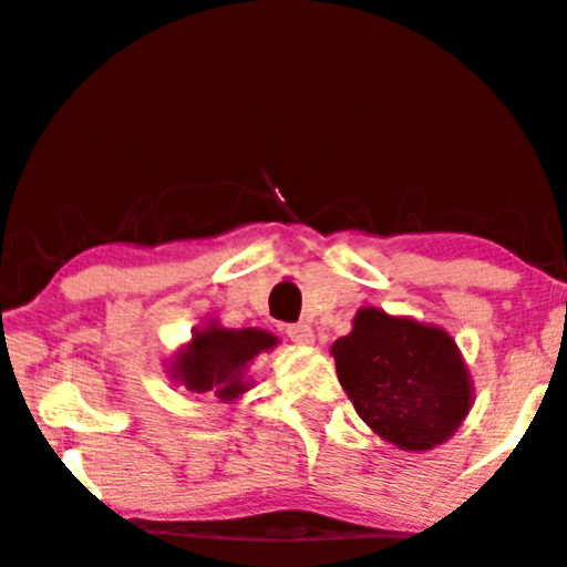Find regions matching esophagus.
Listing matches in <instances>:
<instances>
[{
	"label": "esophagus",
	"instance_id": "34e87169",
	"mask_svg": "<svg viewBox=\"0 0 567 567\" xmlns=\"http://www.w3.org/2000/svg\"><path fill=\"white\" fill-rule=\"evenodd\" d=\"M285 332H288V338L292 340V343H311V340H313L311 327L306 324V322L288 324V327H285Z\"/></svg>",
	"mask_w": 567,
	"mask_h": 567
}]
</instances>
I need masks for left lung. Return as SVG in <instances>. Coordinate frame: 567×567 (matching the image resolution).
I'll return each mask as SVG.
<instances>
[{
	"label": "left lung",
	"mask_w": 567,
	"mask_h": 567,
	"mask_svg": "<svg viewBox=\"0 0 567 567\" xmlns=\"http://www.w3.org/2000/svg\"><path fill=\"white\" fill-rule=\"evenodd\" d=\"M332 357L359 417L406 452L443 443L470 412L467 367L439 327L361 309Z\"/></svg>",
	"instance_id": "left-lung-1"
}]
</instances>
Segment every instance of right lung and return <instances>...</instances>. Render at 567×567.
Segmentation results:
<instances>
[{
    "label": "right lung",
    "mask_w": 567,
    "mask_h": 567,
    "mask_svg": "<svg viewBox=\"0 0 567 567\" xmlns=\"http://www.w3.org/2000/svg\"><path fill=\"white\" fill-rule=\"evenodd\" d=\"M275 343L277 338L264 330H224L210 324L176 359V380L193 393L214 391L221 401H231L248 391L250 383L243 380L248 361Z\"/></svg>",
    "instance_id": "obj_1"
}]
</instances>
